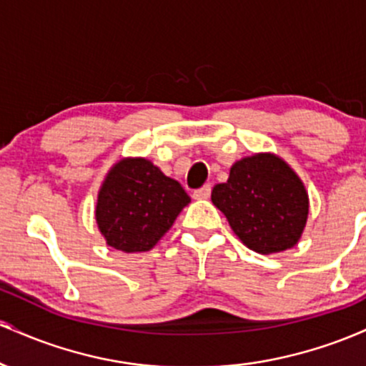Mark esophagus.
<instances>
[{
    "label": "esophagus",
    "instance_id": "1",
    "mask_svg": "<svg viewBox=\"0 0 366 366\" xmlns=\"http://www.w3.org/2000/svg\"><path fill=\"white\" fill-rule=\"evenodd\" d=\"M209 194H212V186H209V184H204L203 187L196 189L192 196H194V199H208Z\"/></svg>",
    "mask_w": 366,
    "mask_h": 366
}]
</instances>
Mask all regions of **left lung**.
<instances>
[{
    "label": "left lung",
    "instance_id": "left-lung-1",
    "mask_svg": "<svg viewBox=\"0 0 366 366\" xmlns=\"http://www.w3.org/2000/svg\"><path fill=\"white\" fill-rule=\"evenodd\" d=\"M212 201L237 237L263 254L296 246L308 218L303 182L275 154L237 162L229 180L213 187Z\"/></svg>",
    "mask_w": 366,
    "mask_h": 366
}]
</instances>
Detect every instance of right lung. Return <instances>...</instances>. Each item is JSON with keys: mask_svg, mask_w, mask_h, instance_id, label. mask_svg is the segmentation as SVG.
<instances>
[{"mask_svg": "<svg viewBox=\"0 0 366 366\" xmlns=\"http://www.w3.org/2000/svg\"><path fill=\"white\" fill-rule=\"evenodd\" d=\"M191 201L177 180L144 158L113 167L96 207V222L108 246L124 253L149 251Z\"/></svg>", "mask_w": 366, "mask_h": 366, "instance_id": "1", "label": "right lung"}]
</instances>
